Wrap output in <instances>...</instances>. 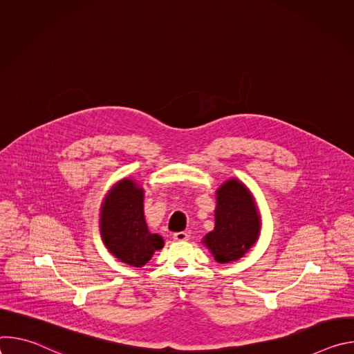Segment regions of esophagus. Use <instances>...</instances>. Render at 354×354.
<instances>
[{
	"instance_id": "34e87169",
	"label": "esophagus",
	"mask_w": 354,
	"mask_h": 354,
	"mask_svg": "<svg viewBox=\"0 0 354 354\" xmlns=\"http://www.w3.org/2000/svg\"><path fill=\"white\" fill-rule=\"evenodd\" d=\"M174 239H175V241H187V239H189V235H187V232H185V231L175 232V234H174Z\"/></svg>"
}]
</instances>
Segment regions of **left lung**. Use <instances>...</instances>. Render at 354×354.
Wrapping results in <instances>:
<instances>
[{
  "mask_svg": "<svg viewBox=\"0 0 354 354\" xmlns=\"http://www.w3.org/2000/svg\"><path fill=\"white\" fill-rule=\"evenodd\" d=\"M259 214L249 190L238 180L225 182L217 192L216 227L205 238L218 263L245 255L259 235Z\"/></svg>",
  "mask_w": 354,
  "mask_h": 354,
  "instance_id": "8db88e82",
  "label": "left lung"
}]
</instances>
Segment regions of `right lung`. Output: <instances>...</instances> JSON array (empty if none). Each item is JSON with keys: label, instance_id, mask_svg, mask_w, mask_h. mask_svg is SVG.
I'll return each instance as SVG.
<instances>
[{"label": "right lung", "instance_id": "1", "mask_svg": "<svg viewBox=\"0 0 354 354\" xmlns=\"http://www.w3.org/2000/svg\"><path fill=\"white\" fill-rule=\"evenodd\" d=\"M100 231L112 255L130 266L145 265L154 250L164 246L158 234L148 231L142 213V189L130 179L119 182L108 194Z\"/></svg>", "mask_w": 354, "mask_h": 354}]
</instances>
